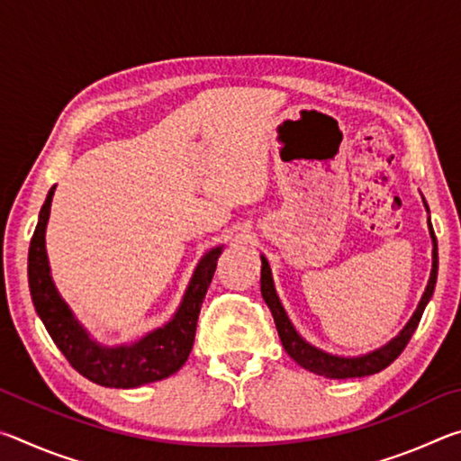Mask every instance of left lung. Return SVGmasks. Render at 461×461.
Segmentation results:
<instances>
[{
	"label": "left lung",
	"mask_w": 461,
	"mask_h": 461,
	"mask_svg": "<svg viewBox=\"0 0 461 461\" xmlns=\"http://www.w3.org/2000/svg\"><path fill=\"white\" fill-rule=\"evenodd\" d=\"M429 231H431V238H433V270H431V278H429V285L425 288L423 299H420L415 315L411 317L407 327H404V330L396 335L393 341L386 343L384 348L376 349V352L362 356V357H339V356L325 354V352H321V349L311 346V343H307L299 333L294 331L293 323L288 321L285 309L278 301V294L275 291V283H272V272L268 267V260L262 256L260 291H262L264 301H267L272 317H275L278 338H280V341H283V348L286 349V354L291 356L296 364L303 366L305 370L319 374V376H327V378L370 376V374H376L380 370H384L386 366L393 364L396 357L402 354V349L407 348V343L412 338V333H415L420 317H423L427 303L433 294L435 283H437V262L439 260H437V238H435V231L431 228V221H429Z\"/></svg>",
	"instance_id": "obj_1"
}]
</instances>
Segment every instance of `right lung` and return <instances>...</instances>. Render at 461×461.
Segmentation results:
<instances>
[{
  "instance_id": "obj_1",
  "label": "right lung",
  "mask_w": 461,
  "mask_h": 461,
  "mask_svg": "<svg viewBox=\"0 0 461 461\" xmlns=\"http://www.w3.org/2000/svg\"><path fill=\"white\" fill-rule=\"evenodd\" d=\"M52 193L54 186L41 209V217H38V225L28 249L30 293H32L36 313L42 319L46 331L50 333L52 341L57 343L68 364L95 384L109 388H136L148 384V382L168 378L170 374L183 368L191 354L199 311L213 278L221 248H215L203 256L173 321L162 330L148 333L144 339L131 343V346L104 348L93 341L75 321L73 313L52 285L44 248V231L50 215Z\"/></svg>"
}]
</instances>
